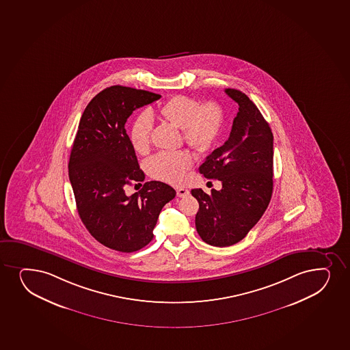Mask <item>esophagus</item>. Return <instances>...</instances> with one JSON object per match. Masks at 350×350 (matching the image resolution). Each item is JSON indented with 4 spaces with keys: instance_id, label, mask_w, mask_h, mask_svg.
Wrapping results in <instances>:
<instances>
[{
    "instance_id": "esophagus-1",
    "label": "esophagus",
    "mask_w": 350,
    "mask_h": 350,
    "mask_svg": "<svg viewBox=\"0 0 350 350\" xmlns=\"http://www.w3.org/2000/svg\"><path fill=\"white\" fill-rule=\"evenodd\" d=\"M176 193L178 197H185L187 195H189V190L185 189L183 187H177Z\"/></svg>"
}]
</instances>
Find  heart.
I'll use <instances>...</instances> for the list:
<instances>
[{"label": "heart", "instance_id": "b5f03b06", "mask_svg": "<svg viewBox=\"0 0 350 350\" xmlns=\"http://www.w3.org/2000/svg\"><path fill=\"white\" fill-rule=\"evenodd\" d=\"M157 117L167 124L182 129L185 144L197 152H208L217 144L224 129V111L215 101L204 104L188 96H175L161 105ZM153 134V120L148 114H141L133 122L129 140L137 153L148 152ZM193 157L187 150L162 152L147 163L150 176L168 182L181 183L193 165Z\"/></svg>", "mask_w": 350, "mask_h": 350}]
</instances>
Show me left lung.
Returning a JSON list of instances; mask_svg holds the SVG:
<instances>
[{"instance_id": "left-lung-1", "label": "left lung", "mask_w": 350, "mask_h": 350, "mask_svg": "<svg viewBox=\"0 0 350 350\" xmlns=\"http://www.w3.org/2000/svg\"><path fill=\"white\" fill-rule=\"evenodd\" d=\"M237 103L230 137L215 149L200 173L221 182V189L191 190L200 204L195 224L202 241L218 247L241 241L269 206L273 190V134L245 93L226 89Z\"/></svg>"}]
</instances>
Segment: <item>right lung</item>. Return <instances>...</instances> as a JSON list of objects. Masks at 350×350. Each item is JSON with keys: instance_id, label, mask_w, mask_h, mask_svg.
Listing matches in <instances>:
<instances>
[{"instance_id": "add662e5", "label": "right lung", "mask_w": 350, "mask_h": 350, "mask_svg": "<svg viewBox=\"0 0 350 350\" xmlns=\"http://www.w3.org/2000/svg\"><path fill=\"white\" fill-rule=\"evenodd\" d=\"M160 94L126 86L98 93L81 116L68 161V177L83 224L96 241L120 252L145 247L154 237L161 210L176 191L163 182H146L127 196L125 187L145 180L125 129L137 109Z\"/></svg>"}]
</instances>
